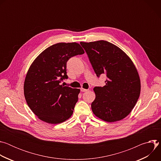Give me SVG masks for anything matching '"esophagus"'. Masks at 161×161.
Instances as JSON below:
<instances>
[{"mask_svg":"<svg viewBox=\"0 0 161 161\" xmlns=\"http://www.w3.org/2000/svg\"><path fill=\"white\" fill-rule=\"evenodd\" d=\"M88 90V89H85V88H81V91L83 92H86Z\"/></svg>","mask_w":161,"mask_h":161,"instance_id":"34e87169","label":"esophagus"}]
</instances>
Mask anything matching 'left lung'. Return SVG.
Masks as SVG:
<instances>
[{"instance_id": "left-lung-1", "label": "left lung", "mask_w": 161, "mask_h": 161, "mask_svg": "<svg viewBox=\"0 0 161 161\" xmlns=\"http://www.w3.org/2000/svg\"><path fill=\"white\" fill-rule=\"evenodd\" d=\"M97 75H106V85L96 86V99L91 108L100 119L114 122L131 112L139 99L141 82L136 68L129 56L109 42L101 40L80 42Z\"/></svg>"}]
</instances>
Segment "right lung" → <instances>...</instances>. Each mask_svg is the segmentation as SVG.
Segmentation results:
<instances>
[{
    "label": "right lung",
    "instance_id": "obj_1",
    "mask_svg": "<svg viewBox=\"0 0 161 161\" xmlns=\"http://www.w3.org/2000/svg\"><path fill=\"white\" fill-rule=\"evenodd\" d=\"M84 53L78 43L59 42L44 50L30 66L24 82V96L29 107L42 121L57 124L71 117L80 90L60 83L68 78V60Z\"/></svg>",
    "mask_w": 161,
    "mask_h": 161
}]
</instances>
